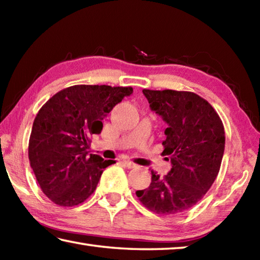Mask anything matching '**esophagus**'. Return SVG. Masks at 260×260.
I'll return each mask as SVG.
<instances>
[{"label": "esophagus", "mask_w": 260, "mask_h": 260, "mask_svg": "<svg viewBox=\"0 0 260 260\" xmlns=\"http://www.w3.org/2000/svg\"><path fill=\"white\" fill-rule=\"evenodd\" d=\"M122 162H124V164H125V166L127 167V169H136V167H138V165L134 164V162L129 161V160H124Z\"/></svg>", "instance_id": "34e87169"}]
</instances>
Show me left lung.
Instances as JSON below:
<instances>
[{
  "label": "left lung",
  "mask_w": 260,
  "mask_h": 260,
  "mask_svg": "<svg viewBox=\"0 0 260 260\" xmlns=\"http://www.w3.org/2000/svg\"><path fill=\"white\" fill-rule=\"evenodd\" d=\"M151 111L167 124L162 155L171 170L164 178L151 171V183L136 191L142 204L158 214L192 208L217 178L225 151V131L218 113L197 94L143 89Z\"/></svg>",
  "instance_id": "left-lung-1"
}]
</instances>
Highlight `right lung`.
Listing matches in <instances>:
<instances>
[{
    "label": "right lung",
    "mask_w": 260,
    "mask_h": 260,
    "mask_svg": "<svg viewBox=\"0 0 260 260\" xmlns=\"http://www.w3.org/2000/svg\"><path fill=\"white\" fill-rule=\"evenodd\" d=\"M133 93L131 87L77 85L60 90L35 117L28 158L45 195L60 206H74L94 192L103 170L116 162L88 155L89 138L102 120Z\"/></svg>",
    "instance_id": "add662e5"
}]
</instances>
